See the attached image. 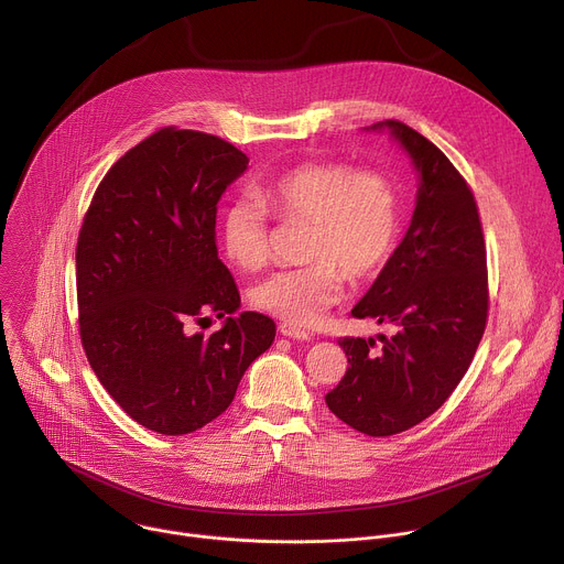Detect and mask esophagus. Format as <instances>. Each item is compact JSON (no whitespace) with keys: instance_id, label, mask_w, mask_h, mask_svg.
Listing matches in <instances>:
<instances>
[{"instance_id":"obj_1","label":"esophagus","mask_w":564,"mask_h":564,"mask_svg":"<svg viewBox=\"0 0 564 564\" xmlns=\"http://www.w3.org/2000/svg\"><path fill=\"white\" fill-rule=\"evenodd\" d=\"M281 335L283 337H290V339H299V341H310L312 339V333L305 330V328H299L294 324H288V321H283V324L279 326Z\"/></svg>"}]
</instances>
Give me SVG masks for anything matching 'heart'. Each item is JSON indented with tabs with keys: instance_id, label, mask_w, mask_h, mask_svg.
Listing matches in <instances>:
<instances>
[{
	"instance_id": "1",
	"label": "heart",
	"mask_w": 564,
	"mask_h": 564,
	"mask_svg": "<svg viewBox=\"0 0 564 564\" xmlns=\"http://www.w3.org/2000/svg\"><path fill=\"white\" fill-rule=\"evenodd\" d=\"M229 203L220 223L225 254L243 270L272 257V216L307 223L301 268L276 270L252 290V303L294 326H310L346 292V279L368 281L392 261L401 240V194L379 170L341 160L296 165Z\"/></svg>"
}]
</instances>
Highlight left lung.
I'll return each instance as SVG.
<instances>
[{"instance_id": "1", "label": "left lung", "mask_w": 564, "mask_h": 564, "mask_svg": "<svg viewBox=\"0 0 564 564\" xmlns=\"http://www.w3.org/2000/svg\"><path fill=\"white\" fill-rule=\"evenodd\" d=\"M420 172L413 223L392 261L352 307L394 324L392 337H341L348 370L328 409L370 437L404 433L431 417L466 375L489 316L485 231L475 196L451 160L413 127L386 120Z\"/></svg>"}]
</instances>
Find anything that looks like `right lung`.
<instances>
[{
	"label": "right lung",
	"instance_id": "add662e5",
	"mask_svg": "<svg viewBox=\"0 0 564 564\" xmlns=\"http://www.w3.org/2000/svg\"><path fill=\"white\" fill-rule=\"evenodd\" d=\"M246 167L218 135L160 127L105 174L79 227V341L105 390L149 431L187 435L216 420L274 341L270 316H234L240 294L214 238L216 203ZM207 313H227L224 328L194 334Z\"/></svg>",
	"mask_w": 564,
	"mask_h": 564
}]
</instances>
